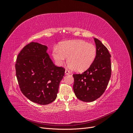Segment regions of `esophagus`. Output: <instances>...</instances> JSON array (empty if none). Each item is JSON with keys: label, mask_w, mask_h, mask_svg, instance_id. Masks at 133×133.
<instances>
[{"label": "esophagus", "mask_w": 133, "mask_h": 133, "mask_svg": "<svg viewBox=\"0 0 133 133\" xmlns=\"http://www.w3.org/2000/svg\"><path fill=\"white\" fill-rule=\"evenodd\" d=\"M65 74L68 75V74H69L70 73V71H69V70H67V69H66V70H65Z\"/></svg>", "instance_id": "1"}]
</instances>
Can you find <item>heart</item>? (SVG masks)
Wrapping results in <instances>:
<instances>
[{
	"label": "heart",
	"mask_w": 133,
	"mask_h": 133,
	"mask_svg": "<svg viewBox=\"0 0 133 133\" xmlns=\"http://www.w3.org/2000/svg\"><path fill=\"white\" fill-rule=\"evenodd\" d=\"M53 57L59 65H62L68 57L69 66L74 71L82 72L90 67L96 55V49L93 44L77 40L62 43L59 48L53 49Z\"/></svg>",
	"instance_id": "1"
}]
</instances>
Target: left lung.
<instances>
[{"instance_id": "8db88e82", "label": "left lung", "mask_w": 133, "mask_h": 133, "mask_svg": "<svg viewBox=\"0 0 133 133\" xmlns=\"http://www.w3.org/2000/svg\"><path fill=\"white\" fill-rule=\"evenodd\" d=\"M94 39L96 55L93 63L82 74H73L74 93L76 98L85 102H93L102 96L111 73V55L99 40Z\"/></svg>"}]
</instances>
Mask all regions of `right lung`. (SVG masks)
Masks as SVG:
<instances>
[{
	"label": "right lung",
	"mask_w": 133,
	"mask_h": 133,
	"mask_svg": "<svg viewBox=\"0 0 133 133\" xmlns=\"http://www.w3.org/2000/svg\"><path fill=\"white\" fill-rule=\"evenodd\" d=\"M46 45L31 42L19 53L16 75L22 93L30 101L41 105L53 102L57 96L65 69L53 64Z\"/></svg>",
	"instance_id": "add662e5"
}]
</instances>
